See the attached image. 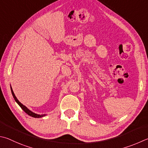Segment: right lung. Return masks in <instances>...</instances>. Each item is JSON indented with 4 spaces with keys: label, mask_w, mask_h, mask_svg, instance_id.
Returning a JSON list of instances; mask_svg holds the SVG:
<instances>
[{
    "label": "right lung",
    "mask_w": 148,
    "mask_h": 148,
    "mask_svg": "<svg viewBox=\"0 0 148 148\" xmlns=\"http://www.w3.org/2000/svg\"><path fill=\"white\" fill-rule=\"evenodd\" d=\"M11 90H12V95L13 96V98H14L15 101L17 102V103L18 104V106H19L21 107V109H22L23 111L26 112V113H27L28 115H29V116H31L32 117H34V118H41V117H42V116H45V114H41V115H40V114H35L34 112H32L31 111H29V110L27 108V107H25V106H24V105H23L19 101L17 100V98H16L15 95H14V92H13V91L12 90V87H11Z\"/></svg>",
    "instance_id": "1"
}]
</instances>
